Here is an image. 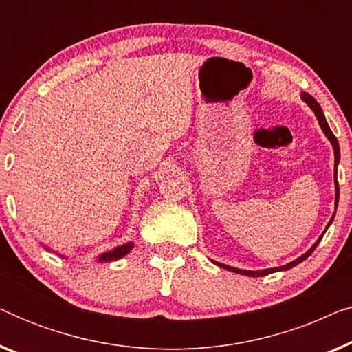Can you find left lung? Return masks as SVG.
<instances>
[{"label":"left lung","mask_w":352,"mask_h":352,"mask_svg":"<svg viewBox=\"0 0 352 352\" xmlns=\"http://www.w3.org/2000/svg\"><path fill=\"white\" fill-rule=\"evenodd\" d=\"M301 99L305 100V102L309 105V107L314 110V113H316V117H317V120H319V124H320V128H322V131L325 133V136L329 138V141L331 142V146H333V151H335V206H338V200H340V187H338V179H336V166H338V163H340V144H338V139L335 138V134L331 133V129H330V126H329V123H327V120H325V117H324V112H322V109H320V105H319V102H317V100L312 98L311 94H307V93H302L301 94ZM333 218H335V214H333ZM333 218L330 219V223H329V226L331 224V221H333ZM329 226H327L325 228V230H324V234L327 232V229H329ZM324 234L320 235L319 237V240H317V242L312 245V247L307 250V252L302 254V256H300V258H296L295 261H292V263H288V264H285V266H282V267H272V269H264V271H243V269H237V267H232V266H226V264H221V263H216L218 264L219 267H224V269H228V271H232V272H237V274H243V276H248V277H263V276H267V274H272V272H277V271H287V269H292V267H295L296 264H300L301 261H305V259L307 258V256H311L312 254V252H314L316 250V247L317 245H319V242L322 240V237H324Z\"/></svg>","instance_id":"left-lung-1"}]
</instances>
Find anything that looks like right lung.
Masks as SVG:
<instances>
[{
  "label": "right lung",
  "mask_w": 352,
  "mask_h": 352,
  "mask_svg": "<svg viewBox=\"0 0 352 352\" xmlns=\"http://www.w3.org/2000/svg\"><path fill=\"white\" fill-rule=\"evenodd\" d=\"M131 250H133V242L124 243V245H120V247L113 248L112 252H107V253L100 254L99 261H100V263H104V261H115V259L123 258L124 254H128L129 252H131Z\"/></svg>",
  "instance_id": "obj_1"
}]
</instances>
